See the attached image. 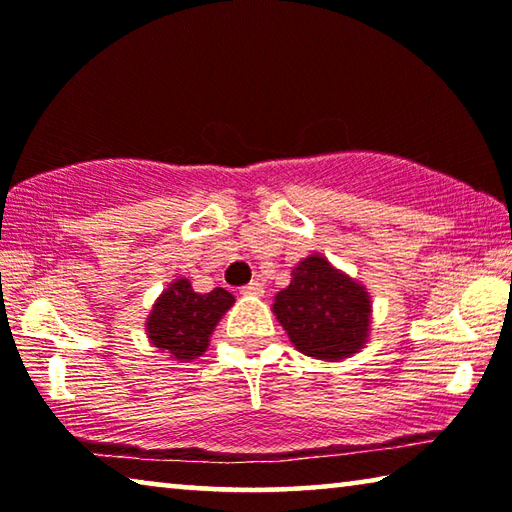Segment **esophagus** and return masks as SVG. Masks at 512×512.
<instances>
[{
    "label": "esophagus",
    "mask_w": 512,
    "mask_h": 512,
    "mask_svg": "<svg viewBox=\"0 0 512 512\" xmlns=\"http://www.w3.org/2000/svg\"><path fill=\"white\" fill-rule=\"evenodd\" d=\"M241 293H244V296H262L264 284L259 280H253V282H248L246 287H241Z\"/></svg>",
    "instance_id": "34e87169"
}]
</instances>
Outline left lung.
<instances>
[{"mask_svg": "<svg viewBox=\"0 0 512 512\" xmlns=\"http://www.w3.org/2000/svg\"><path fill=\"white\" fill-rule=\"evenodd\" d=\"M273 311L291 343L307 357L339 361L359 352L368 339L366 289L320 255L293 268L291 284L277 293Z\"/></svg>", "mask_w": 512, "mask_h": 512, "instance_id": "8db88e82", "label": "left lung"}]
</instances>
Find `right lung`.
<instances>
[{
	"label": "right lung",
	"instance_id": "1",
	"mask_svg": "<svg viewBox=\"0 0 512 512\" xmlns=\"http://www.w3.org/2000/svg\"><path fill=\"white\" fill-rule=\"evenodd\" d=\"M232 302L230 291L219 287L196 293L192 282L180 277L153 305L146 332L155 348L167 350L173 359H196L205 352L210 334Z\"/></svg>",
	"mask_w": 512,
	"mask_h": 512
}]
</instances>
